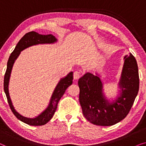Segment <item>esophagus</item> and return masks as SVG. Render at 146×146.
Segmentation results:
<instances>
[{
  "label": "esophagus",
  "instance_id": "34e87169",
  "mask_svg": "<svg viewBox=\"0 0 146 146\" xmlns=\"http://www.w3.org/2000/svg\"><path fill=\"white\" fill-rule=\"evenodd\" d=\"M80 77V72L78 71H75L74 72V80H78Z\"/></svg>",
  "mask_w": 146,
  "mask_h": 146
}]
</instances>
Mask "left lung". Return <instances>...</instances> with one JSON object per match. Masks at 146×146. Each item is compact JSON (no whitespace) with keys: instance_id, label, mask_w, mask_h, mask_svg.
<instances>
[{"instance_id":"obj_1","label":"left lung","mask_w":146,"mask_h":146,"mask_svg":"<svg viewBox=\"0 0 146 146\" xmlns=\"http://www.w3.org/2000/svg\"><path fill=\"white\" fill-rule=\"evenodd\" d=\"M122 70L118 82V94L108 98L104 92L100 76L86 72L78 80L79 100L82 113L90 122L110 126L118 123L129 113L139 90L138 67L130 53L123 57Z\"/></svg>"}]
</instances>
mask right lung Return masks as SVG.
<instances>
[{"label": "right lung", "instance_id": "right-lung-1", "mask_svg": "<svg viewBox=\"0 0 146 146\" xmlns=\"http://www.w3.org/2000/svg\"><path fill=\"white\" fill-rule=\"evenodd\" d=\"M57 41L58 40L56 38L52 35H40L35 31L29 32L20 40V41L16 46L15 50L10 56L9 60H8L7 70H6L5 78H4V90H5L6 96H7L8 102H9L10 108H11L14 115L19 120L30 125H42L46 124L50 120L54 114L56 110L58 104L60 100L64 95L67 88L72 84L73 72H70L65 77L62 78L60 80L55 89L54 90L50 100L48 106L41 113H40L38 116H36L33 118H29V117L23 116L17 111L13 105V102H12L11 97H10L9 85L12 69H13L14 63L15 62L16 60L19 57L21 52L23 51V50L31 47L32 46L44 44H54L57 42Z\"/></svg>", "mask_w": 146, "mask_h": 146}]
</instances>
